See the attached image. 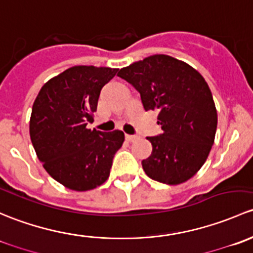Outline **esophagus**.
Segmentation results:
<instances>
[{
  "mask_svg": "<svg viewBox=\"0 0 253 253\" xmlns=\"http://www.w3.org/2000/svg\"><path fill=\"white\" fill-rule=\"evenodd\" d=\"M126 141L132 142V141H135V140H137V136H136V135H129V134H126Z\"/></svg>",
  "mask_w": 253,
  "mask_h": 253,
  "instance_id": "1",
  "label": "esophagus"
}]
</instances>
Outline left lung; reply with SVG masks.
<instances>
[{
  "instance_id": "obj_1",
  "label": "left lung",
  "mask_w": 253,
  "mask_h": 253,
  "mask_svg": "<svg viewBox=\"0 0 253 253\" xmlns=\"http://www.w3.org/2000/svg\"><path fill=\"white\" fill-rule=\"evenodd\" d=\"M118 77L136 88L145 111L160 112L163 131L147 137L153 150L142 161L145 173L168 185L189 180L207 160L217 130V109L204 77L166 54L135 62Z\"/></svg>"
}]
</instances>
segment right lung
Returning <instances> with one entry per match:
<instances>
[{
    "mask_svg": "<svg viewBox=\"0 0 253 253\" xmlns=\"http://www.w3.org/2000/svg\"><path fill=\"white\" fill-rule=\"evenodd\" d=\"M117 74L106 67L75 66L49 79L39 92L30 117V139L43 168L75 191L105 183L124 132L87 129L102 87Z\"/></svg>",
    "mask_w": 253,
    "mask_h": 253,
    "instance_id": "obj_1",
    "label": "right lung"
}]
</instances>
